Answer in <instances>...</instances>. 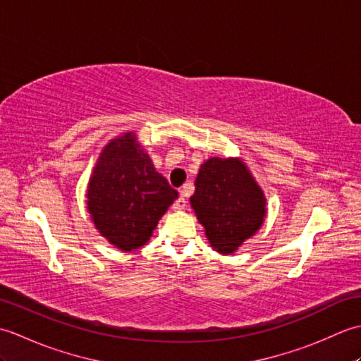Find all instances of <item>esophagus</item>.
Here are the masks:
<instances>
[{
    "mask_svg": "<svg viewBox=\"0 0 361 361\" xmlns=\"http://www.w3.org/2000/svg\"><path fill=\"white\" fill-rule=\"evenodd\" d=\"M172 208L175 211H183V209H185L186 208V198H185V195L181 194L178 198H176V200L172 204Z\"/></svg>",
    "mask_w": 361,
    "mask_h": 361,
    "instance_id": "1",
    "label": "esophagus"
}]
</instances>
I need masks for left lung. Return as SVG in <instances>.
Returning a JSON list of instances; mask_svg holds the SVG:
<instances>
[{"label":"left lung","mask_w":361,"mask_h":361,"mask_svg":"<svg viewBox=\"0 0 361 361\" xmlns=\"http://www.w3.org/2000/svg\"><path fill=\"white\" fill-rule=\"evenodd\" d=\"M264 190L240 158L214 157L200 166L190 206L211 247L233 255L267 216Z\"/></svg>","instance_id":"left-lung-1"}]
</instances>
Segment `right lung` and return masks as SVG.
Masks as SVG:
<instances>
[{
  "mask_svg": "<svg viewBox=\"0 0 361 361\" xmlns=\"http://www.w3.org/2000/svg\"><path fill=\"white\" fill-rule=\"evenodd\" d=\"M178 192L157 172L133 132L114 137L99 155L87 190L91 220L122 251L149 242Z\"/></svg>",
  "mask_w": 361,
  "mask_h": 361,
  "instance_id": "1",
  "label": "right lung"
}]
</instances>
